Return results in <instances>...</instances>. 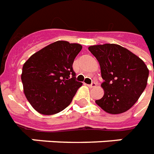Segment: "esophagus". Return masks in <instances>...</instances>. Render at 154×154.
<instances>
[{
	"label": "esophagus",
	"mask_w": 154,
	"mask_h": 154,
	"mask_svg": "<svg viewBox=\"0 0 154 154\" xmlns=\"http://www.w3.org/2000/svg\"><path fill=\"white\" fill-rule=\"evenodd\" d=\"M97 85V83H95V82H93L91 85H88V86L89 87V88H94V87H95Z\"/></svg>",
	"instance_id": "esophagus-1"
}]
</instances>
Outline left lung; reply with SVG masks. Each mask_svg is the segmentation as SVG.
<instances>
[{
	"instance_id": "obj_1",
	"label": "left lung",
	"mask_w": 154,
	"mask_h": 154,
	"mask_svg": "<svg viewBox=\"0 0 154 154\" xmlns=\"http://www.w3.org/2000/svg\"><path fill=\"white\" fill-rule=\"evenodd\" d=\"M89 50L98 60L104 96L96 104L111 114L129 110L147 85L149 69L141 58L116 44L92 45ZM154 72V70H153Z\"/></svg>"
}]
</instances>
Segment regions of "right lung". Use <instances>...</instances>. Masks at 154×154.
<instances>
[{"instance_id": "1", "label": "right lung", "mask_w": 154, "mask_h": 154, "mask_svg": "<svg viewBox=\"0 0 154 154\" xmlns=\"http://www.w3.org/2000/svg\"><path fill=\"white\" fill-rule=\"evenodd\" d=\"M82 49L80 44L57 41L25 61L21 73L24 94L39 113L56 114L71 103L82 85L75 80L72 69L73 60Z\"/></svg>"}]
</instances>
